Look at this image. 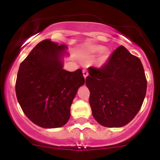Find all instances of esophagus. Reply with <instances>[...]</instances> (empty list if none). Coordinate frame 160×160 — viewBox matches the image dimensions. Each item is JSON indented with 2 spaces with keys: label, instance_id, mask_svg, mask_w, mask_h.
Listing matches in <instances>:
<instances>
[{
  "label": "esophagus",
  "instance_id": "esophagus-1",
  "mask_svg": "<svg viewBox=\"0 0 160 160\" xmlns=\"http://www.w3.org/2000/svg\"><path fill=\"white\" fill-rule=\"evenodd\" d=\"M82 73H83V77H84V78H86L88 76V72L87 71L86 69H84L83 71H82Z\"/></svg>",
  "mask_w": 160,
  "mask_h": 160
}]
</instances>
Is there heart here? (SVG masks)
Masks as SVG:
<instances>
[{"instance_id":"b5f03b06","label":"heart","mask_w":160,"mask_h":160,"mask_svg":"<svg viewBox=\"0 0 160 160\" xmlns=\"http://www.w3.org/2000/svg\"><path fill=\"white\" fill-rule=\"evenodd\" d=\"M87 50H88V52L90 53L97 54V53L102 52L105 50V48L103 46L101 45H90L87 48ZM105 58H106V56L104 55L102 57V60L104 61Z\"/></svg>"}]
</instances>
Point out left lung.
I'll list each match as a JSON object with an SVG mask.
<instances>
[{
	"mask_svg": "<svg viewBox=\"0 0 160 160\" xmlns=\"http://www.w3.org/2000/svg\"><path fill=\"white\" fill-rule=\"evenodd\" d=\"M86 85L92 113L99 124L125 126L143 104L147 81L139 58L120 46L100 68H89Z\"/></svg>",
	"mask_w": 160,
	"mask_h": 160,
	"instance_id": "left-lung-1",
	"label": "left lung"
}]
</instances>
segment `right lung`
Wrapping results in <instances>:
<instances>
[{
    "mask_svg": "<svg viewBox=\"0 0 160 160\" xmlns=\"http://www.w3.org/2000/svg\"><path fill=\"white\" fill-rule=\"evenodd\" d=\"M66 45L47 39L33 48L20 65L16 94L22 111L44 128L62 127L70 118L72 102L85 83L81 69H63Z\"/></svg>",
    "mask_w": 160,
    "mask_h": 160,
    "instance_id": "1",
    "label": "right lung"
}]
</instances>
